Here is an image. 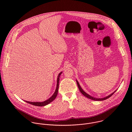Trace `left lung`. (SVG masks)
Segmentation results:
<instances>
[{"mask_svg": "<svg viewBox=\"0 0 132 132\" xmlns=\"http://www.w3.org/2000/svg\"><path fill=\"white\" fill-rule=\"evenodd\" d=\"M76 82H77V85H78V88H79V90H80V92H81V93H82V94H83V95H84L85 96L87 97V98H89V99H91V100H94V101H101L105 100H106V99L109 98L110 96H111L114 94V93L116 91V90L115 92H113V93H112L111 94H110V95H108V96L105 97H103V98H96V97H93V96L90 95L89 94H87L86 93H85V92L83 90V89L81 88V87L80 86V84H79L78 81L77 80H76Z\"/></svg>", "mask_w": 132, "mask_h": 132, "instance_id": "1", "label": "left lung"}]
</instances>
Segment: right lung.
Masks as SVG:
<instances>
[{"label":"right lung","mask_w":132,"mask_h":132,"mask_svg":"<svg viewBox=\"0 0 132 132\" xmlns=\"http://www.w3.org/2000/svg\"><path fill=\"white\" fill-rule=\"evenodd\" d=\"M62 73V72H60L58 75L57 76V85H56V89H55V91L54 92V93L48 99H47V100L44 101V102H29V101H24L25 102L30 104H31L32 105H34V106H45L49 104H50L51 102H52L53 101H54L55 100V98H56V97L57 96V95L58 94V88H59V77L60 75Z\"/></svg>","instance_id":"right-lung-1"}]
</instances>
